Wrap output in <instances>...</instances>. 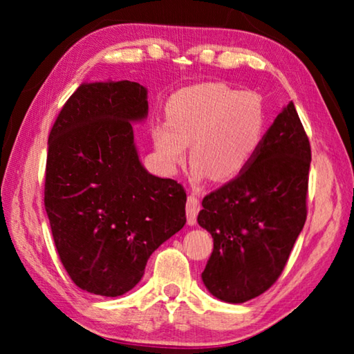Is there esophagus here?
I'll return each instance as SVG.
<instances>
[{"mask_svg": "<svg viewBox=\"0 0 354 354\" xmlns=\"http://www.w3.org/2000/svg\"><path fill=\"white\" fill-rule=\"evenodd\" d=\"M201 209L198 196L195 194H190L187 198V206H185V212H187V223L189 225H195L196 223V215H198Z\"/></svg>", "mask_w": 354, "mask_h": 354, "instance_id": "esophagus-1", "label": "esophagus"}]
</instances>
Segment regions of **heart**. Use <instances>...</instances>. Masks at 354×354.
<instances>
[{
  "label": "heart",
  "instance_id": "heart-1",
  "mask_svg": "<svg viewBox=\"0 0 354 354\" xmlns=\"http://www.w3.org/2000/svg\"><path fill=\"white\" fill-rule=\"evenodd\" d=\"M267 111L254 92L221 82L181 88L167 101V123L154 124L153 142L160 165L173 171L187 154L195 176L227 181L253 162L266 139Z\"/></svg>",
  "mask_w": 354,
  "mask_h": 354
}]
</instances>
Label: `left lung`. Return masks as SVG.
I'll return each mask as SVG.
<instances>
[{"mask_svg": "<svg viewBox=\"0 0 354 354\" xmlns=\"http://www.w3.org/2000/svg\"><path fill=\"white\" fill-rule=\"evenodd\" d=\"M309 165L308 134L289 103L253 162L203 198L198 223L214 250L201 278L214 297L245 303L277 283L306 221Z\"/></svg>", "mask_w": 354, "mask_h": 354, "instance_id": "8db88e82", "label": "left lung"}]
</instances>
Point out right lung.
Instances as JSON below:
<instances>
[{"label": "right lung", "mask_w": 354, "mask_h": 354, "mask_svg": "<svg viewBox=\"0 0 354 354\" xmlns=\"http://www.w3.org/2000/svg\"><path fill=\"white\" fill-rule=\"evenodd\" d=\"M148 113L137 82L82 84L48 137L45 211L71 281L118 297L139 283L148 257L185 225V190L149 175L133 123Z\"/></svg>", "instance_id": "right-lung-1"}]
</instances>
